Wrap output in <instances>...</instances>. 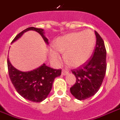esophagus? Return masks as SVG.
Segmentation results:
<instances>
[{
  "instance_id": "obj_1",
  "label": "esophagus",
  "mask_w": 120,
  "mask_h": 120,
  "mask_svg": "<svg viewBox=\"0 0 120 120\" xmlns=\"http://www.w3.org/2000/svg\"><path fill=\"white\" fill-rule=\"evenodd\" d=\"M69 72H68V70H62V75H66V74H68Z\"/></svg>"
}]
</instances>
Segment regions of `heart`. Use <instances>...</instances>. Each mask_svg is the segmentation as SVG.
Wrapping results in <instances>:
<instances>
[{
  "label": "heart",
  "mask_w": 120,
  "mask_h": 120,
  "mask_svg": "<svg viewBox=\"0 0 120 120\" xmlns=\"http://www.w3.org/2000/svg\"><path fill=\"white\" fill-rule=\"evenodd\" d=\"M95 43V34L90 29L69 33L54 41L55 49L50 48V56L52 60L58 62L60 56L57 51L64 53L65 61L73 67H78L88 60L93 52Z\"/></svg>",
  "instance_id": "b5f03b06"
}]
</instances>
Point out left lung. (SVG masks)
I'll list each match as a JSON object with an SVG mask.
<instances>
[{
  "instance_id": "obj_1",
  "label": "left lung",
  "mask_w": 120,
  "mask_h": 120,
  "mask_svg": "<svg viewBox=\"0 0 120 120\" xmlns=\"http://www.w3.org/2000/svg\"><path fill=\"white\" fill-rule=\"evenodd\" d=\"M96 44L92 57L76 69L72 70L76 76V83L70 92L79 100L93 96L99 90L106 72V50L100 35L95 31Z\"/></svg>"
}]
</instances>
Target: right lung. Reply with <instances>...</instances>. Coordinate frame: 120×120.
Returning <instances> with one entry per match:
<instances>
[{"label":"right lung","instance_id":"obj_1","mask_svg":"<svg viewBox=\"0 0 120 120\" xmlns=\"http://www.w3.org/2000/svg\"><path fill=\"white\" fill-rule=\"evenodd\" d=\"M28 30H35L42 36L46 44L48 40L44 35V30L34 27H29L16 36L12 43L21 37ZM8 74L11 82L17 92L24 98L33 102H40L47 98L51 91L55 78L61 75V69H53L46 64L30 72H21L11 65L7 59Z\"/></svg>","mask_w":120,"mask_h":120}]
</instances>
